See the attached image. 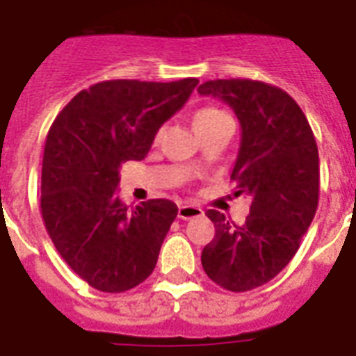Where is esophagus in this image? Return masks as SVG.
I'll return each mask as SVG.
<instances>
[{"label": "esophagus", "mask_w": 356, "mask_h": 356, "mask_svg": "<svg viewBox=\"0 0 356 356\" xmlns=\"http://www.w3.org/2000/svg\"><path fill=\"white\" fill-rule=\"evenodd\" d=\"M177 216L181 220H192V218H200L203 216V209L195 205H181L179 207Z\"/></svg>", "instance_id": "esophagus-1"}]
</instances>
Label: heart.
<instances>
[{
    "label": "heart",
    "mask_w": 356,
    "mask_h": 356,
    "mask_svg": "<svg viewBox=\"0 0 356 356\" xmlns=\"http://www.w3.org/2000/svg\"><path fill=\"white\" fill-rule=\"evenodd\" d=\"M229 118L227 114L220 111L216 107H201L197 108L192 116V123H194V129L197 133L201 131H205V129L212 127V125H216L218 122H222V120Z\"/></svg>",
    "instance_id": "obj_1"
}]
</instances>
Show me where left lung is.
<instances>
[{
  "label": "left lung",
  "mask_w": 356,
  "mask_h": 356,
  "mask_svg": "<svg viewBox=\"0 0 356 356\" xmlns=\"http://www.w3.org/2000/svg\"><path fill=\"white\" fill-rule=\"evenodd\" d=\"M236 114L242 140L231 179L251 195L238 227L207 211L216 234L201 253L203 270L231 292L271 281L292 260L318 209L320 156L307 116L286 92L262 81L216 79L197 88Z\"/></svg>",
  "instance_id": "obj_1"
}]
</instances>
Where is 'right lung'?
I'll return each instance as SVG.
<instances>
[{"label": "right lung", "instance_id": "right-lung-1", "mask_svg": "<svg viewBox=\"0 0 356 356\" xmlns=\"http://www.w3.org/2000/svg\"><path fill=\"white\" fill-rule=\"evenodd\" d=\"M200 81L116 79L81 90L49 127L42 161V220L64 262L99 292L138 286L155 270L177 205L149 200L129 209L120 166L142 161L156 131Z\"/></svg>", "mask_w": 356, "mask_h": 356}]
</instances>
